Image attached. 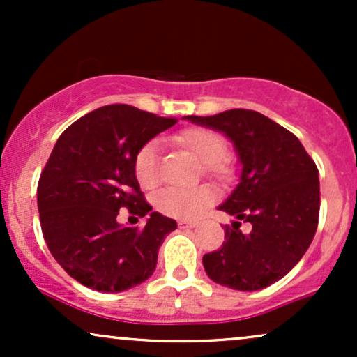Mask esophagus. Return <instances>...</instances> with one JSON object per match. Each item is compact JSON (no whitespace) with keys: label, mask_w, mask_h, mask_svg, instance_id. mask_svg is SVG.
I'll return each instance as SVG.
<instances>
[{"label":"esophagus","mask_w":357,"mask_h":357,"mask_svg":"<svg viewBox=\"0 0 357 357\" xmlns=\"http://www.w3.org/2000/svg\"><path fill=\"white\" fill-rule=\"evenodd\" d=\"M179 228H195L196 227V221H188V220H181L179 221Z\"/></svg>","instance_id":"esophagus-1"}]
</instances>
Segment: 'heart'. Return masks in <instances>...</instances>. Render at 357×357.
<instances>
[{"mask_svg":"<svg viewBox=\"0 0 357 357\" xmlns=\"http://www.w3.org/2000/svg\"><path fill=\"white\" fill-rule=\"evenodd\" d=\"M176 142L192 153L204 165V169L211 176L227 173L223 158L227 154V141L218 132L203 127L183 130L176 136ZM134 176L137 183L146 190L154 188L159 181V144L149 141L137 151L134 158ZM213 202V195L208 188H191L178 190L166 188L154 196L155 210L162 215L178 220H195Z\"/></svg>","mask_w":357,"mask_h":357,"instance_id":"heart-1","label":"heart"}]
</instances>
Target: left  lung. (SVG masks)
<instances>
[{
  "instance_id": "obj_1",
  "label": "left lung",
  "mask_w": 357,
  "mask_h": 357,
  "mask_svg": "<svg viewBox=\"0 0 357 357\" xmlns=\"http://www.w3.org/2000/svg\"><path fill=\"white\" fill-rule=\"evenodd\" d=\"M183 119L230 139L241 166L238 184L218 206L235 221L225 227L221 248L203 257L208 277L243 292L275 284L304 257L317 230V166L290 130L255 110ZM240 220L252 230L241 232Z\"/></svg>"
}]
</instances>
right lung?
<instances>
[{
	"instance_id": "1",
	"label": "right lung",
	"mask_w": 357,
	"mask_h": 357,
	"mask_svg": "<svg viewBox=\"0 0 357 357\" xmlns=\"http://www.w3.org/2000/svg\"><path fill=\"white\" fill-rule=\"evenodd\" d=\"M176 122L112 104L80 117L56 141L36 191L40 223L53 258L82 285L114 294L153 275L159 247L178 225L144 202L134 158ZM121 207L147 215L145 228L119 224Z\"/></svg>"
}]
</instances>
